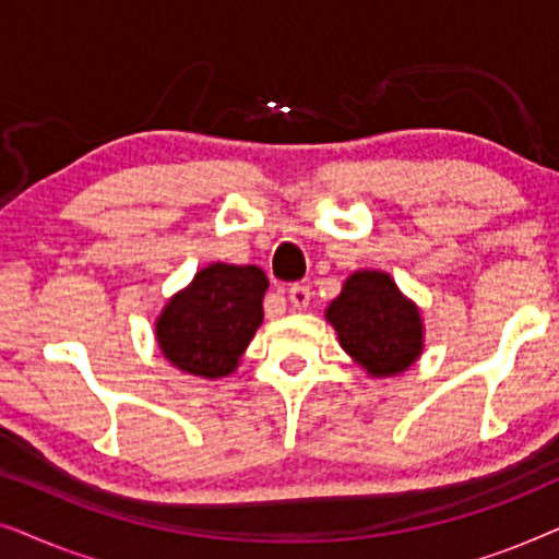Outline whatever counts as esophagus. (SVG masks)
<instances>
[{"label": "esophagus", "instance_id": "34e87169", "mask_svg": "<svg viewBox=\"0 0 559 559\" xmlns=\"http://www.w3.org/2000/svg\"><path fill=\"white\" fill-rule=\"evenodd\" d=\"M287 297H289V302H293L295 310H305L310 305L312 289H310V285H293L287 289Z\"/></svg>", "mask_w": 559, "mask_h": 559}]
</instances>
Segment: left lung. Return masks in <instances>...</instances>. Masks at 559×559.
<instances>
[{
  "label": "left lung",
  "instance_id": "left-lung-1",
  "mask_svg": "<svg viewBox=\"0 0 559 559\" xmlns=\"http://www.w3.org/2000/svg\"><path fill=\"white\" fill-rule=\"evenodd\" d=\"M328 323L335 328L346 354L371 377L407 371L423 354V318L386 272H354L341 295L328 305Z\"/></svg>",
  "mask_w": 559,
  "mask_h": 559
}]
</instances>
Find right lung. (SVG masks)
<instances>
[{
	"instance_id": "right-lung-1",
	"label": "right lung",
	"mask_w": 559,
	"mask_h": 559,
	"mask_svg": "<svg viewBox=\"0 0 559 559\" xmlns=\"http://www.w3.org/2000/svg\"><path fill=\"white\" fill-rule=\"evenodd\" d=\"M266 287L270 280L254 264H209L157 318L163 356L193 377H228L262 325Z\"/></svg>"
}]
</instances>
